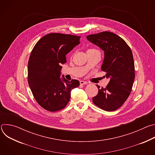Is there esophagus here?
<instances>
[{
	"label": "esophagus",
	"instance_id": "esophagus-1",
	"mask_svg": "<svg viewBox=\"0 0 155 155\" xmlns=\"http://www.w3.org/2000/svg\"><path fill=\"white\" fill-rule=\"evenodd\" d=\"M80 83L81 85H84V84H87V83L86 81H80Z\"/></svg>",
	"mask_w": 155,
	"mask_h": 155
}]
</instances>
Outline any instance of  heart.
Returning a JSON list of instances; mask_svg holds the SVG:
<instances>
[{
	"label": "heart",
	"instance_id": "1",
	"mask_svg": "<svg viewBox=\"0 0 155 155\" xmlns=\"http://www.w3.org/2000/svg\"><path fill=\"white\" fill-rule=\"evenodd\" d=\"M94 50H95V49H91V50H89L88 51H94Z\"/></svg>",
	"mask_w": 155,
	"mask_h": 155
}]
</instances>
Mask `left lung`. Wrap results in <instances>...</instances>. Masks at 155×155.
<instances>
[{
	"mask_svg": "<svg viewBox=\"0 0 155 155\" xmlns=\"http://www.w3.org/2000/svg\"><path fill=\"white\" fill-rule=\"evenodd\" d=\"M86 38L104 51L101 69L110 80L105 88L96 84L99 91L93 102L105 111H114L126 101L133 85L135 70L132 51L123 38L112 32H102Z\"/></svg>",
	"mask_w": 155,
	"mask_h": 155,
	"instance_id": "left-lung-1",
	"label": "left lung"
}]
</instances>
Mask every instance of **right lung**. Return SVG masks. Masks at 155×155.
Masks as SVG:
<instances>
[{
  "mask_svg": "<svg viewBox=\"0 0 155 155\" xmlns=\"http://www.w3.org/2000/svg\"><path fill=\"white\" fill-rule=\"evenodd\" d=\"M80 37L50 33L41 38L32 49L28 62V83L37 103L50 112L63 109L71 99L72 89L79 86L77 80L60 78L61 64L66 54L80 42Z\"/></svg>",
  "mask_w": 155,
  "mask_h": 155,
  "instance_id": "add662e5",
  "label": "right lung"
}]
</instances>
